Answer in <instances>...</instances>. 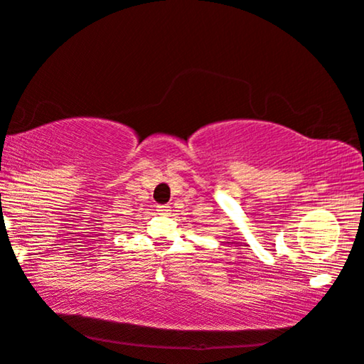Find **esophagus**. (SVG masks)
<instances>
[{"instance_id": "1", "label": "esophagus", "mask_w": 364, "mask_h": 364, "mask_svg": "<svg viewBox=\"0 0 364 364\" xmlns=\"http://www.w3.org/2000/svg\"><path fill=\"white\" fill-rule=\"evenodd\" d=\"M156 211L159 214H168L171 211V206H168V205H158L156 206Z\"/></svg>"}]
</instances>
